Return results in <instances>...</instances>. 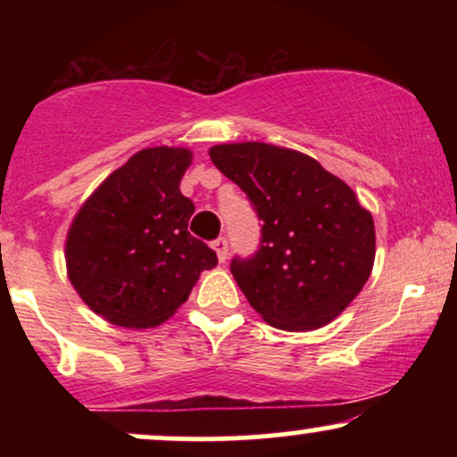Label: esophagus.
<instances>
[{"label": "esophagus", "mask_w": 457, "mask_h": 457, "mask_svg": "<svg viewBox=\"0 0 457 457\" xmlns=\"http://www.w3.org/2000/svg\"><path fill=\"white\" fill-rule=\"evenodd\" d=\"M212 249L217 251L219 262L228 260V238H223V236H219L217 240H212Z\"/></svg>", "instance_id": "34e87169"}]
</instances>
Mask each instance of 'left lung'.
I'll return each mask as SVG.
<instances>
[{"mask_svg": "<svg viewBox=\"0 0 457 457\" xmlns=\"http://www.w3.org/2000/svg\"><path fill=\"white\" fill-rule=\"evenodd\" d=\"M262 221L251 258L229 264L246 301L283 330H313L344 312L370 279L374 219L354 191L303 152L245 141L211 148Z\"/></svg>", "mask_w": 457, "mask_h": 457, "instance_id": "obj_1", "label": "left lung"}]
</instances>
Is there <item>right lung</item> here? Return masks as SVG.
Masks as SVG:
<instances>
[{"mask_svg": "<svg viewBox=\"0 0 457 457\" xmlns=\"http://www.w3.org/2000/svg\"><path fill=\"white\" fill-rule=\"evenodd\" d=\"M185 148H145L103 182L77 212L66 266L92 312L127 328L156 327L191 295L217 253L188 232L195 206L180 193Z\"/></svg>", "mask_w": 457, "mask_h": 457, "instance_id": "obj_1", "label": "right lung"}]
</instances>
